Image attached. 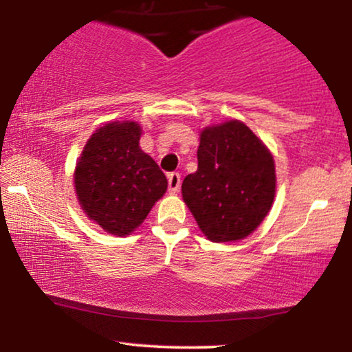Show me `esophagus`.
I'll list each match as a JSON object with an SVG mask.
<instances>
[{
	"mask_svg": "<svg viewBox=\"0 0 352 352\" xmlns=\"http://www.w3.org/2000/svg\"><path fill=\"white\" fill-rule=\"evenodd\" d=\"M167 180H168V192H170V193L179 192L180 184H182L180 173L179 172H170L167 175Z\"/></svg>",
	"mask_w": 352,
	"mask_h": 352,
	"instance_id": "esophagus-1",
	"label": "esophagus"
}]
</instances>
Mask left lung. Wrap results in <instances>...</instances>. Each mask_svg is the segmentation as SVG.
I'll return each instance as SVG.
<instances>
[{"label":"left lung","mask_w":352,"mask_h":352,"mask_svg":"<svg viewBox=\"0 0 352 352\" xmlns=\"http://www.w3.org/2000/svg\"><path fill=\"white\" fill-rule=\"evenodd\" d=\"M197 159L182 195L200 230L217 243L248 236L274 199L272 153L243 122L230 120L201 132Z\"/></svg>","instance_id":"8db88e82"}]
</instances>
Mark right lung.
Segmentation results:
<instances>
[{
	"instance_id": "add662e5",
	"label": "right lung",
	"mask_w": 352,
	"mask_h": 352,
	"mask_svg": "<svg viewBox=\"0 0 352 352\" xmlns=\"http://www.w3.org/2000/svg\"><path fill=\"white\" fill-rule=\"evenodd\" d=\"M135 122H112L91 135L76 165L78 199L112 235H129L167 190V179L139 147Z\"/></svg>"
}]
</instances>
